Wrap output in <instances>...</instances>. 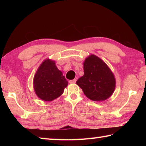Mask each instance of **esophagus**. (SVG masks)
Instances as JSON below:
<instances>
[{"instance_id":"34e87169","label":"esophagus","mask_w":146,"mask_h":146,"mask_svg":"<svg viewBox=\"0 0 146 146\" xmlns=\"http://www.w3.org/2000/svg\"><path fill=\"white\" fill-rule=\"evenodd\" d=\"M76 82V79H73V80H70V83H75Z\"/></svg>"}]
</instances>
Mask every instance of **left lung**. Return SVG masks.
Wrapping results in <instances>:
<instances>
[{
  "instance_id": "1",
  "label": "left lung",
  "mask_w": 146,
  "mask_h": 146,
  "mask_svg": "<svg viewBox=\"0 0 146 146\" xmlns=\"http://www.w3.org/2000/svg\"><path fill=\"white\" fill-rule=\"evenodd\" d=\"M84 75L77 80L78 85L88 98L103 101L112 95L115 88L113 74L100 58L92 54L83 63Z\"/></svg>"
}]
</instances>
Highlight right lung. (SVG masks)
<instances>
[{
	"mask_svg": "<svg viewBox=\"0 0 146 146\" xmlns=\"http://www.w3.org/2000/svg\"><path fill=\"white\" fill-rule=\"evenodd\" d=\"M68 82L55 65L54 61L46 60L38 68L33 85L36 95L42 100L51 102L60 97Z\"/></svg>",
	"mask_w": 146,
	"mask_h": 146,
	"instance_id": "1",
	"label": "right lung"
}]
</instances>
